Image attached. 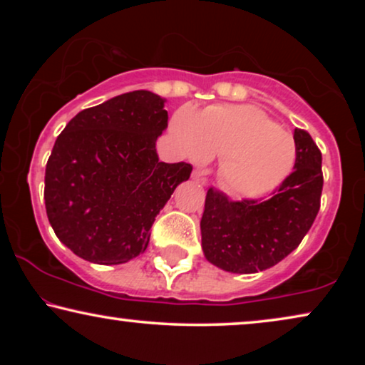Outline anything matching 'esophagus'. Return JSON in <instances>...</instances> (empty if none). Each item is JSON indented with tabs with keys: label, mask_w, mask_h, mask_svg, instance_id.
<instances>
[{
	"label": "esophagus",
	"mask_w": 365,
	"mask_h": 365,
	"mask_svg": "<svg viewBox=\"0 0 365 365\" xmlns=\"http://www.w3.org/2000/svg\"><path fill=\"white\" fill-rule=\"evenodd\" d=\"M192 179H194V181H196V182L202 184V186L207 182V179L204 178V171H199V169H196V171H192Z\"/></svg>",
	"instance_id": "34e87169"
}]
</instances>
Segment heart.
<instances>
[{
  "instance_id": "1",
  "label": "heart",
  "mask_w": 365,
  "mask_h": 365,
  "mask_svg": "<svg viewBox=\"0 0 365 365\" xmlns=\"http://www.w3.org/2000/svg\"><path fill=\"white\" fill-rule=\"evenodd\" d=\"M171 134L184 156L206 163L222 159L221 179L241 197H262L291 176L297 146L266 113L246 104H219L196 113L181 108Z\"/></svg>"
}]
</instances>
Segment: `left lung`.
<instances>
[{
    "instance_id": "1",
    "label": "left lung",
    "mask_w": 365,
    "mask_h": 365,
    "mask_svg": "<svg viewBox=\"0 0 365 365\" xmlns=\"http://www.w3.org/2000/svg\"><path fill=\"white\" fill-rule=\"evenodd\" d=\"M297 159L266 201H229L209 189L201 219L204 256L227 272L252 274L276 266L296 249L321 207L322 154L304 129H294Z\"/></svg>"
}]
</instances>
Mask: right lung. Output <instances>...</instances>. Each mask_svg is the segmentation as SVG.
Returning a JSON list of instances; mask_svg holds the SVG:
<instances>
[{
	"label": "right lung",
	"instance_id": "1",
	"mask_svg": "<svg viewBox=\"0 0 365 365\" xmlns=\"http://www.w3.org/2000/svg\"><path fill=\"white\" fill-rule=\"evenodd\" d=\"M166 99L146 89L83 109L59 134L44 174L54 234L94 264H124L146 251L151 226L187 163H161L156 141L168 128Z\"/></svg>",
	"mask_w": 365,
	"mask_h": 365
}]
</instances>
